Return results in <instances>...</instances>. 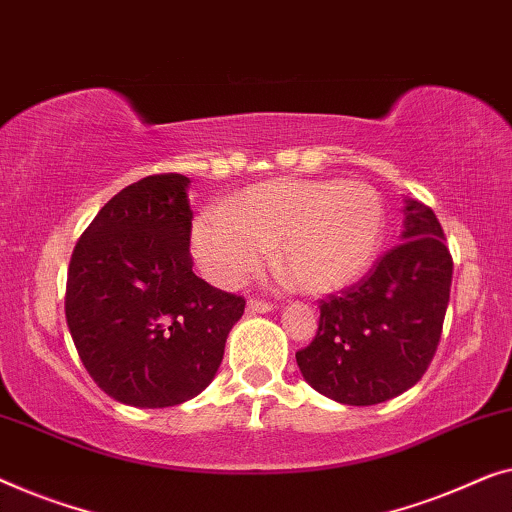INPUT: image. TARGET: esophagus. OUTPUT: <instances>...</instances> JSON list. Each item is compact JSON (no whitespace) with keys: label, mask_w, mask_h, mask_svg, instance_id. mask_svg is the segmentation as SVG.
I'll use <instances>...</instances> for the list:
<instances>
[{"label":"esophagus","mask_w":512,"mask_h":512,"mask_svg":"<svg viewBox=\"0 0 512 512\" xmlns=\"http://www.w3.org/2000/svg\"><path fill=\"white\" fill-rule=\"evenodd\" d=\"M248 311L250 313H266V311H273V304L266 299H250L248 301Z\"/></svg>","instance_id":"34e87169"}]
</instances>
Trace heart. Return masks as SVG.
<instances>
[{"instance_id":"1","label":"heart","mask_w":512,"mask_h":512,"mask_svg":"<svg viewBox=\"0 0 512 512\" xmlns=\"http://www.w3.org/2000/svg\"><path fill=\"white\" fill-rule=\"evenodd\" d=\"M385 232L383 197L357 181H276L250 187L192 227V253L208 278L241 285L276 262L308 292H331L369 269Z\"/></svg>"}]
</instances>
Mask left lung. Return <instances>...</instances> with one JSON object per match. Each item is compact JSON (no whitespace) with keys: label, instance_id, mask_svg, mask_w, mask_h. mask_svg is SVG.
I'll use <instances>...</instances> for the list:
<instances>
[{"label":"left lung","instance_id":"left-lung-1","mask_svg":"<svg viewBox=\"0 0 512 512\" xmlns=\"http://www.w3.org/2000/svg\"><path fill=\"white\" fill-rule=\"evenodd\" d=\"M450 285L441 222L427 204L408 201L401 243L357 283L320 299L318 334L297 352L306 383L348 406L399 397L436 355Z\"/></svg>","mask_w":512,"mask_h":512}]
</instances>
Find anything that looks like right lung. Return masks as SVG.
Wrapping results in <instances>:
<instances>
[{
    "instance_id": "1",
    "label": "right lung",
    "mask_w": 512,
    "mask_h": 512,
    "mask_svg": "<svg viewBox=\"0 0 512 512\" xmlns=\"http://www.w3.org/2000/svg\"><path fill=\"white\" fill-rule=\"evenodd\" d=\"M190 178L153 174L106 201L76 241L64 315L115 401L178 406L211 383L246 299L194 276Z\"/></svg>"
}]
</instances>
